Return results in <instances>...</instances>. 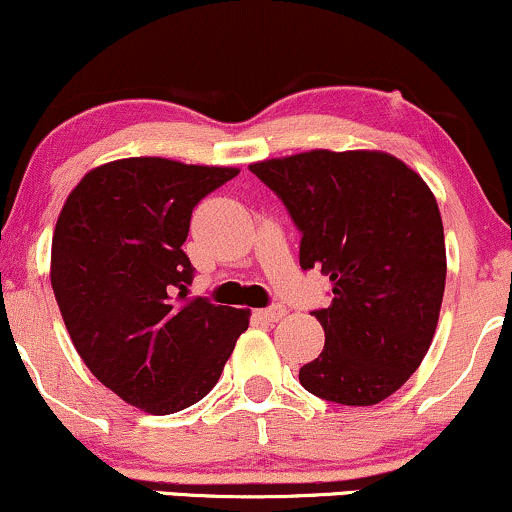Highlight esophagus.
Returning a JSON list of instances; mask_svg holds the SVG:
<instances>
[{
	"label": "esophagus",
	"mask_w": 512,
	"mask_h": 512,
	"mask_svg": "<svg viewBox=\"0 0 512 512\" xmlns=\"http://www.w3.org/2000/svg\"><path fill=\"white\" fill-rule=\"evenodd\" d=\"M255 316L260 321H267V323H276L281 321L283 316H286V309L281 307V304H274V307H267V309H257Z\"/></svg>",
	"instance_id": "1"
}]
</instances>
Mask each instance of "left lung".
<instances>
[{
	"mask_svg": "<svg viewBox=\"0 0 512 512\" xmlns=\"http://www.w3.org/2000/svg\"><path fill=\"white\" fill-rule=\"evenodd\" d=\"M300 229V267L331 276L326 333L300 368L316 397L373 406L428 354L446 281L444 226L420 174L383 151H316L252 163Z\"/></svg>",
	"mask_w": 512,
	"mask_h": 512,
	"instance_id": "left-lung-1",
	"label": "left lung"
}]
</instances>
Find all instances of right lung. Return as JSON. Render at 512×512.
Returning a JSON list of instances; mask_svg holds the SVG:
<instances>
[{"label":"right lung","instance_id":"1","mask_svg":"<svg viewBox=\"0 0 512 512\" xmlns=\"http://www.w3.org/2000/svg\"><path fill=\"white\" fill-rule=\"evenodd\" d=\"M236 167L122 158L82 177L58 215L51 288L99 383L155 416L217 385L250 309L189 300L191 212Z\"/></svg>","mask_w":512,"mask_h":512}]
</instances>
